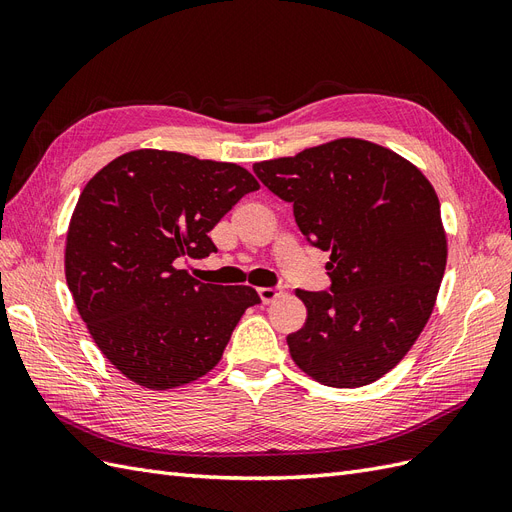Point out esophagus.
I'll list each match as a JSON object with an SVG mask.
<instances>
[{
  "label": "esophagus",
  "instance_id": "esophagus-1",
  "mask_svg": "<svg viewBox=\"0 0 512 512\" xmlns=\"http://www.w3.org/2000/svg\"><path fill=\"white\" fill-rule=\"evenodd\" d=\"M257 295H259V300L263 304H270V302H274L278 298L280 289L278 287H261V289H257Z\"/></svg>",
  "mask_w": 512,
  "mask_h": 512
}]
</instances>
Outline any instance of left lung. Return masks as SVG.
<instances>
[{
	"mask_svg": "<svg viewBox=\"0 0 512 512\" xmlns=\"http://www.w3.org/2000/svg\"><path fill=\"white\" fill-rule=\"evenodd\" d=\"M257 178L293 204L300 232L329 251V291H302L308 317L287 336L302 372L327 387L370 385L395 368L430 319L447 232L425 174L389 148L338 138L259 161Z\"/></svg>",
	"mask_w": 512,
	"mask_h": 512,
	"instance_id": "obj_1",
	"label": "left lung"
}]
</instances>
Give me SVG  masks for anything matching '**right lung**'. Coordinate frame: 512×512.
<instances>
[{"label": "right lung", "mask_w": 512, "mask_h": 512, "mask_svg": "<svg viewBox=\"0 0 512 512\" xmlns=\"http://www.w3.org/2000/svg\"><path fill=\"white\" fill-rule=\"evenodd\" d=\"M257 189L236 163L157 148L112 159L82 189L65 280L97 349L129 381L166 391L219 364L259 295L200 283L176 263L217 253L208 232Z\"/></svg>", "instance_id": "add662e5"}]
</instances>
